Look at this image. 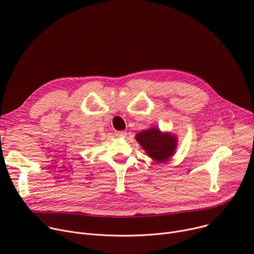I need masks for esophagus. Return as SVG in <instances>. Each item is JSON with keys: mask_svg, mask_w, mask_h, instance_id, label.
<instances>
[{"mask_svg": "<svg viewBox=\"0 0 254 254\" xmlns=\"http://www.w3.org/2000/svg\"><path fill=\"white\" fill-rule=\"evenodd\" d=\"M126 135H127V132L125 130H120V131L115 132V136H118V137H125Z\"/></svg>", "mask_w": 254, "mask_h": 254, "instance_id": "1", "label": "esophagus"}]
</instances>
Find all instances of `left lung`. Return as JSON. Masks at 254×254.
Here are the masks:
<instances>
[{
	"mask_svg": "<svg viewBox=\"0 0 254 254\" xmlns=\"http://www.w3.org/2000/svg\"><path fill=\"white\" fill-rule=\"evenodd\" d=\"M136 142L141 145L147 155L158 163L168 161L177 148V136L170 131H161L152 127L135 134Z\"/></svg>",
	"mask_w": 254,
	"mask_h": 254,
	"instance_id": "obj_1",
	"label": "left lung"
}]
</instances>
